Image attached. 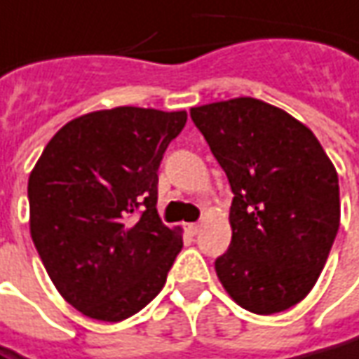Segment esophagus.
I'll return each instance as SVG.
<instances>
[{"label": "esophagus", "instance_id": "esophagus-1", "mask_svg": "<svg viewBox=\"0 0 359 359\" xmlns=\"http://www.w3.org/2000/svg\"><path fill=\"white\" fill-rule=\"evenodd\" d=\"M184 230H187V233H190V236H196L200 231V224H184Z\"/></svg>", "mask_w": 359, "mask_h": 359}]
</instances>
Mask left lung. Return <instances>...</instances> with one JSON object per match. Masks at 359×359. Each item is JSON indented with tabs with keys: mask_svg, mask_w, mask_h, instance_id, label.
<instances>
[{
	"mask_svg": "<svg viewBox=\"0 0 359 359\" xmlns=\"http://www.w3.org/2000/svg\"><path fill=\"white\" fill-rule=\"evenodd\" d=\"M228 177L230 250L216 259L222 287L241 309L275 314L318 279L340 228V187L314 133L255 97L190 108Z\"/></svg>",
	"mask_w": 359,
	"mask_h": 359,
	"instance_id": "8db88e82",
	"label": "left lung"
}]
</instances>
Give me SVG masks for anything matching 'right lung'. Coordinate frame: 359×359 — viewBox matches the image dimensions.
<instances>
[{"instance_id":"1","label":"right lung","mask_w":359,"mask_h":359,"mask_svg":"<svg viewBox=\"0 0 359 359\" xmlns=\"http://www.w3.org/2000/svg\"><path fill=\"white\" fill-rule=\"evenodd\" d=\"M184 123V109L90 111L58 129L29 175L39 257L62 299L94 320H126L165 287L182 230L157 214V170Z\"/></svg>"}]
</instances>
